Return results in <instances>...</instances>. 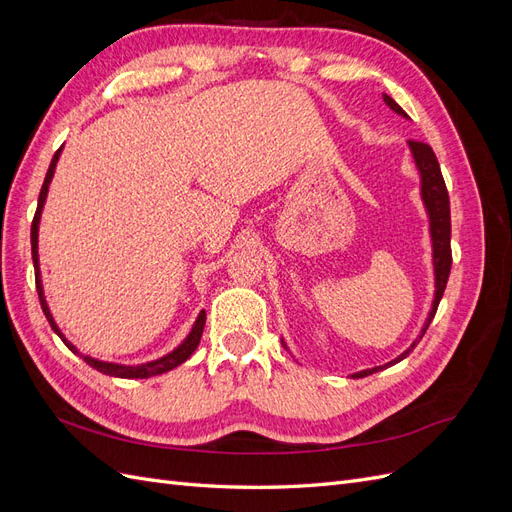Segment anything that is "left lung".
<instances>
[{
  "label": "left lung",
  "instance_id": "obj_1",
  "mask_svg": "<svg viewBox=\"0 0 512 512\" xmlns=\"http://www.w3.org/2000/svg\"><path fill=\"white\" fill-rule=\"evenodd\" d=\"M382 98H384V104L389 106L393 113H397L399 117H404V119H410L404 108H401L391 96L382 94ZM408 147H410V153H412V160L416 164L418 177H421V200H423L425 211H427V220H429L431 260H433V288H436V290H433L431 309H429L427 320H425L423 329H421V335L414 339L410 348H406L404 352L395 356V359L389 361V363L371 367V369L354 371V374H350V378L371 376V374H376V371H382V369L406 359V356L416 348V344L421 342L425 331L429 329L433 316H436L440 299H442L446 282H448V275H451V262H453V256H451V203H448V192H446V185H444V179H442V170H440L438 158H436V153H433V149L425 143L408 141ZM282 344L288 350L284 339H282Z\"/></svg>",
  "mask_w": 512,
  "mask_h": 512
}]
</instances>
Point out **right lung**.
I'll return each mask as SVG.
<instances>
[{
	"instance_id": "obj_1",
	"label": "right lung",
	"mask_w": 512,
	"mask_h": 512,
	"mask_svg": "<svg viewBox=\"0 0 512 512\" xmlns=\"http://www.w3.org/2000/svg\"><path fill=\"white\" fill-rule=\"evenodd\" d=\"M61 151H64V147H61L53 160H51V166H49V173H46L44 177V183H42V190H40V198H38V209H36V215H34V224H32V258H34V269H36V288H38V297H40V305H42V312L46 316V320H49L51 329L59 335L61 342H64L76 356H81V359L91 365L94 369H98L100 374H106V376H113V378H126V380H136V378H151V376H160V374H166V371L179 367L181 363H185L192 356V352L198 348L200 344V337H203V329H205V320H207V314L205 309H200V314L196 316L194 324L190 333L185 335L183 342L175 348L170 350L168 354L160 356V359L156 361H147V363H136V365H123V363H113V361H100V359H94V356L89 354H83L79 348H76L70 339L61 333V329L57 327V322L51 314V307L49 303H46V297H44V284H42V271H40V256H38V230H40V220H42V209H44V203H46V196H49V185L53 181V175H55V166L59 162V156Z\"/></svg>"
}]
</instances>
